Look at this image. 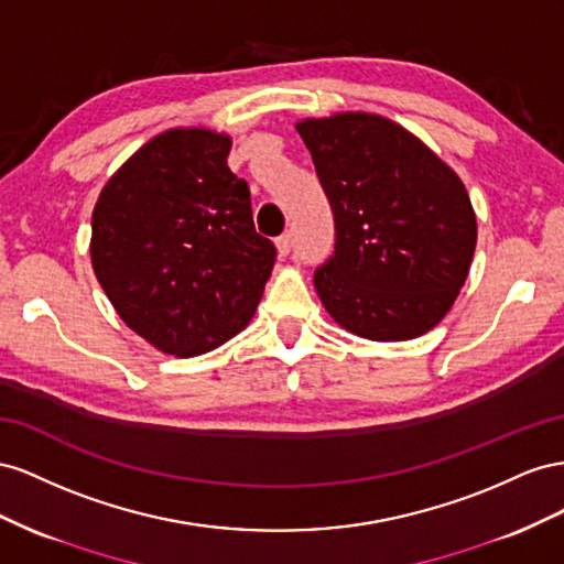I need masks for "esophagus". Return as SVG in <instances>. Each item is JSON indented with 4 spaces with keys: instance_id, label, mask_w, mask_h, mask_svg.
Here are the masks:
<instances>
[{
    "instance_id": "1",
    "label": "esophagus",
    "mask_w": 564,
    "mask_h": 564,
    "mask_svg": "<svg viewBox=\"0 0 564 564\" xmlns=\"http://www.w3.org/2000/svg\"><path fill=\"white\" fill-rule=\"evenodd\" d=\"M276 248H279V254L285 257L288 252H291V248H293V236H291V234L279 236V238H276Z\"/></svg>"
}]
</instances>
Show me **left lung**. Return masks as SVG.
Masks as SVG:
<instances>
[{
  "mask_svg": "<svg viewBox=\"0 0 564 564\" xmlns=\"http://www.w3.org/2000/svg\"><path fill=\"white\" fill-rule=\"evenodd\" d=\"M335 219L314 271L328 314L354 335L411 340L452 310L468 279L477 219L458 174L397 122L371 112L302 120Z\"/></svg>",
  "mask_w": 564,
  "mask_h": 564,
  "instance_id": "1",
  "label": "left lung"
}]
</instances>
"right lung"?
<instances>
[{"instance_id": "right-lung-1", "label": "right lung", "mask_w": 564, "mask_h": 564, "mask_svg": "<svg viewBox=\"0 0 564 564\" xmlns=\"http://www.w3.org/2000/svg\"><path fill=\"white\" fill-rule=\"evenodd\" d=\"M229 151L227 134L203 127L158 134L110 176L91 215V267L112 307L174 357L243 330L276 262Z\"/></svg>"}]
</instances>
